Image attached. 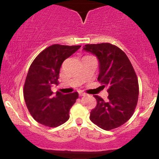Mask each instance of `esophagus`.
I'll return each instance as SVG.
<instances>
[{
  "label": "esophagus",
  "instance_id": "1",
  "mask_svg": "<svg viewBox=\"0 0 159 159\" xmlns=\"http://www.w3.org/2000/svg\"><path fill=\"white\" fill-rule=\"evenodd\" d=\"M78 94H79L80 96H86V93L84 92H83V91H79V92H78Z\"/></svg>",
  "mask_w": 159,
  "mask_h": 159
}]
</instances>
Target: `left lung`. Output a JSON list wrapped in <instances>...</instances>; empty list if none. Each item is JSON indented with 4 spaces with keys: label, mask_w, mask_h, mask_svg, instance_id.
<instances>
[{
    "label": "left lung",
    "mask_w": 159,
    "mask_h": 159,
    "mask_svg": "<svg viewBox=\"0 0 159 159\" xmlns=\"http://www.w3.org/2000/svg\"><path fill=\"white\" fill-rule=\"evenodd\" d=\"M84 50L99 61L98 81L107 87V101L93 96L97 104L90 119L104 130L120 127L131 118L138 104L139 85L134 69L123 51L111 43L87 44Z\"/></svg>",
    "instance_id": "obj_1"
}]
</instances>
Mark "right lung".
Returning a JSON list of instances; mask_svg holds the SVG:
<instances>
[{"label": "right lung", "instance_id": "add662e5", "mask_svg": "<svg viewBox=\"0 0 159 159\" xmlns=\"http://www.w3.org/2000/svg\"><path fill=\"white\" fill-rule=\"evenodd\" d=\"M81 45L54 44L38 54L29 68L23 93L29 112L34 120L48 127L62 125L69 118V110L78 98L77 92L53 93L63 62L80 48Z\"/></svg>", "mask_w": 159, "mask_h": 159}]
</instances>
